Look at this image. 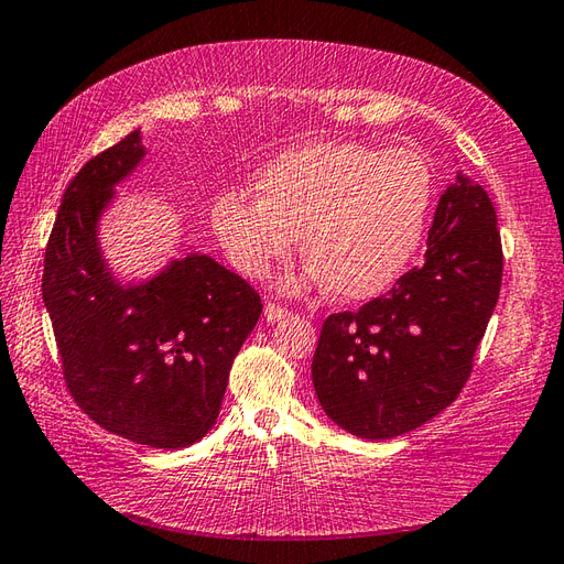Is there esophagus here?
Listing matches in <instances>:
<instances>
[{"mask_svg":"<svg viewBox=\"0 0 564 564\" xmlns=\"http://www.w3.org/2000/svg\"><path fill=\"white\" fill-rule=\"evenodd\" d=\"M289 315H291L289 310L281 307V305H275V303H269L267 307H263V317H267L269 322H279V319H285Z\"/></svg>","mask_w":564,"mask_h":564,"instance_id":"1","label":"esophagus"}]
</instances>
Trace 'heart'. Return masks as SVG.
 <instances>
[{"label":"heart","instance_id":"obj_1","mask_svg":"<svg viewBox=\"0 0 564 564\" xmlns=\"http://www.w3.org/2000/svg\"><path fill=\"white\" fill-rule=\"evenodd\" d=\"M257 198L225 191L210 225L227 261L263 279L291 257L295 235L310 259L281 281L285 293L327 289L341 301L386 293L424 237L434 172L416 150H376L356 140H315L259 172Z\"/></svg>","mask_w":564,"mask_h":564}]
</instances>
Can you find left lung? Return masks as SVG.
<instances>
[{
  "mask_svg": "<svg viewBox=\"0 0 564 564\" xmlns=\"http://www.w3.org/2000/svg\"><path fill=\"white\" fill-rule=\"evenodd\" d=\"M487 191L463 172L443 191L424 263L358 313L329 315L313 358L322 410L358 438H392L458 398L501 289Z\"/></svg>",
  "mask_w": 564,
  "mask_h": 564,
  "instance_id": "1",
  "label": "left lung"
}]
</instances>
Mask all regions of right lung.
Returning a JSON list of instances; mask_svg holds the SVG:
<instances>
[{"instance_id":"add662e5","label":"right lung","mask_w":564,"mask_h":564,"mask_svg":"<svg viewBox=\"0 0 564 564\" xmlns=\"http://www.w3.org/2000/svg\"><path fill=\"white\" fill-rule=\"evenodd\" d=\"M145 154L133 130L72 178L45 247L43 303L82 410L111 434L174 451L218 422L261 297L203 251L172 257L150 279H118L99 227Z\"/></svg>"}]
</instances>
